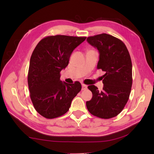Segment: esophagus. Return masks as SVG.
I'll use <instances>...</instances> for the list:
<instances>
[{
	"mask_svg": "<svg viewBox=\"0 0 154 154\" xmlns=\"http://www.w3.org/2000/svg\"><path fill=\"white\" fill-rule=\"evenodd\" d=\"M87 89V85H84V84H82V90H85Z\"/></svg>",
	"mask_w": 154,
	"mask_h": 154,
	"instance_id": "obj_1",
	"label": "esophagus"
}]
</instances>
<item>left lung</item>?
Instances as JSON below:
<instances>
[{
  "instance_id": "1",
  "label": "left lung",
  "mask_w": 154,
  "mask_h": 154,
  "mask_svg": "<svg viewBox=\"0 0 154 154\" xmlns=\"http://www.w3.org/2000/svg\"><path fill=\"white\" fill-rule=\"evenodd\" d=\"M87 41L97 49V69L105 74L102 77V91L93 85L88 87L93 97L87 101L86 106L93 115L110 119L122 110L128 100L132 85L131 58L125 44L111 35L101 34L87 38Z\"/></svg>"
}]
</instances>
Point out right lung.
<instances>
[{
	"label": "right lung",
	"mask_w": 154,
	"mask_h": 154,
	"mask_svg": "<svg viewBox=\"0 0 154 154\" xmlns=\"http://www.w3.org/2000/svg\"><path fill=\"white\" fill-rule=\"evenodd\" d=\"M86 37L57 35L45 38L35 48L30 61L28 83L35 110L46 119L66 113L72 100L81 90L76 81L60 80V71L67 66L72 52Z\"/></svg>",
	"instance_id": "add662e5"
}]
</instances>
